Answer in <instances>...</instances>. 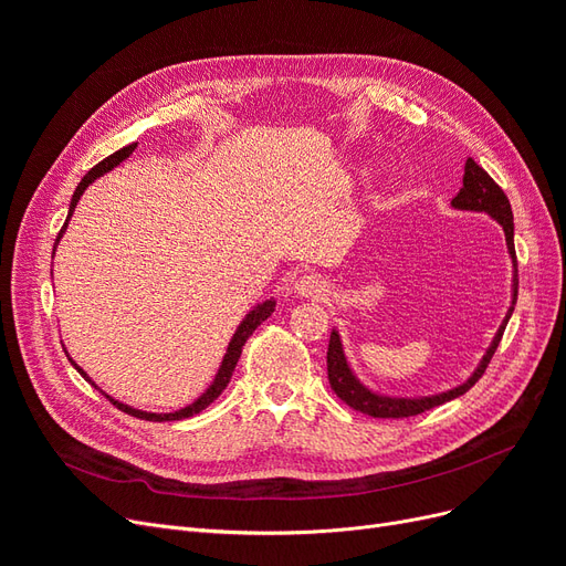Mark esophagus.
<instances>
[{
  "mask_svg": "<svg viewBox=\"0 0 566 566\" xmlns=\"http://www.w3.org/2000/svg\"><path fill=\"white\" fill-rule=\"evenodd\" d=\"M325 281L314 273H304V276L295 279V293L302 297H321L325 293Z\"/></svg>",
  "mask_w": 566,
  "mask_h": 566,
  "instance_id": "esophagus-1",
  "label": "esophagus"
}]
</instances>
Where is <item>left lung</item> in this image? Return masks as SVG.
Here are the masks:
<instances>
[{"instance_id": "1", "label": "left lung", "mask_w": 566, "mask_h": 566, "mask_svg": "<svg viewBox=\"0 0 566 566\" xmlns=\"http://www.w3.org/2000/svg\"><path fill=\"white\" fill-rule=\"evenodd\" d=\"M453 210H468V212H484L493 221H499L503 233H505V245L507 254L512 260V285H510V310L503 318V323L495 331L491 345L486 347L484 356L479 358L476 368L470 373V378L465 382H460L447 391L439 394H427V397H394V394H382L370 389L366 382L358 380V375L349 366V358L345 354V345H342L339 333L333 328L331 342H328V380L331 387L335 389L337 397L345 401L347 406L361 410V413H368L373 418H408V416H418L422 410H430L434 406L447 403L451 399H458L465 394L479 378H482L491 356L499 347V342L503 337L505 325L515 312V302H517V256H515V221H512V208L510 200L503 193V188L495 184L482 167H479L472 158L465 163V177H462V188L460 193L451 200Z\"/></svg>"}]
</instances>
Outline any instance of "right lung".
<instances>
[{
    "instance_id": "1",
    "label": "right lung",
    "mask_w": 566,
    "mask_h": 566,
    "mask_svg": "<svg viewBox=\"0 0 566 566\" xmlns=\"http://www.w3.org/2000/svg\"><path fill=\"white\" fill-rule=\"evenodd\" d=\"M134 148H136V144H129V146H125V148H119V150H115L113 156H108L106 160H101L96 167H92L87 175L82 177V181L77 184V188H75V193H73V198H71V208H67V217H65V224H63V229H61V233L56 235V243H54V254H56V248H59V243H61V238H63V233H65V229H67V221H71V217H73V212H75V208H77V202H80V198H82V193L87 191L90 188V184H94L98 177H104L106 172H111L113 167H117L119 163L123 160H127L132 153H134ZM51 254V256H54ZM273 310H276V300L273 297H269V300H262V302H256L252 310L243 316V321L238 323V328H235V333L231 335V339H229V347H227V354L221 356V364H219V368H217V373H214V378H212V382L208 385V389H205L198 399H193L191 403H186L184 408H179V410H169V413H153V410H142V408H134V406H129V403H123V401H117V399H113L111 394H106L104 389V397L108 399V401H113V406H117L119 410H125V413H129V416H134V418H142V420H153V422H167V420H184V418H191V416H196V413H200L202 408H208L221 391L227 389V385H229V380H231V375H233V368H235V364H238V358H241V352H243V345L248 342V337L254 333V328L256 325H260L262 321H266L271 314H273ZM67 354V352H65ZM67 361H71L75 368H77V373L82 375L84 380L87 382H92L94 387H98L87 373H84L75 361H73V356H67Z\"/></svg>"
}]
</instances>
